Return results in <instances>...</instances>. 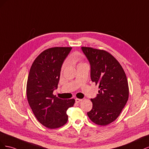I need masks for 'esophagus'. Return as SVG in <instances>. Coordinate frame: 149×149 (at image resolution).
Segmentation results:
<instances>
[{
  "label": "esophagus",
  "mask_w": 149,
  "mask_h": 149,
  "mask_svg": "<svg viewBox=\"0 0 149 149\" xmlns=\"http://www.w3.org/2000/svg\"><path fill=\"white\" fill-rule=\"evenodd\" d=\"M82 101L81 99H78V98H76L75 99V101H76V102H77V103L79 102L80 101Z\"/></svg>",
  "instance_id": "1"
}]
</instances>
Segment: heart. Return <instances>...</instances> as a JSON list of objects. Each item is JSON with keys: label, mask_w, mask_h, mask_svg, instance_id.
Listing matches in <instances>:
<instances>
[{"label": "heart", "mask_w": 149, "mask_h": 149, "mask_svg": "<svg viewBox=\"0 0 149 149\" xmlns=\"http://www.w3.org/2000/svg\"><path fill=\"white\" fill-rule=\"evenodd\" d=\"M73 60H74V58H73Z\"/></svg>", "instance_id": "1"}]
</instances>
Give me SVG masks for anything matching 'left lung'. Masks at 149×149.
I'll use <instances>...</instances> for the list:
<instances>
[{"mask_svg": "<svg viewBox=\"0 0 149 149\" xmlns=\"http://www.w3.org/2000/svg\"><path fill=\"white\" fill-rule=\"evenodd\" d=\"M91 65V78L99 85L97 96L91 99L89 119L97 125H106L120 115L129 98V85L124 70L111 53L104 49L82 47Z\"/></svg>", "mask_w": 149, "mask_h": 149, "instance_id": "left-lung-1", "label": "left lung"}]
</instances>
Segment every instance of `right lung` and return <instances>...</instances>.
Returning <instances> with one entry per match:
<instances>
[{"label":"right lung","mask_w":149,"mask_h":149,"mask_svg":"<svg viewBox=\"0 0 149 149\" xmlns=\"http://www.w3.org/2000/svg\"><path fill=\"white\" fill-rule=\"evenodd\" d=\"M71 47H53L42 52L31 65L26 83V97L35 118L49 129L62 127L74 99L61 100L53 94L58 88L61 68Z\"/></svg>","instance_id":"1"}]
</instances>
